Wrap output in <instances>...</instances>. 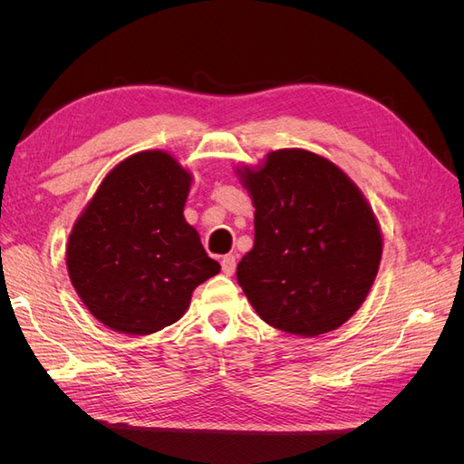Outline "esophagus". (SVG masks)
<instances>
[{
  "label": "esophagus",
  "mask_w": 464,
  "mask_h": 464,
  "mask_svg": "<svg viewBox=\"0 0 464 464\" xmlns=\"http://www.w3.org/2000/svg\"><path fill=\"white\" fill-rule=\"evenodd\" d=\"M220 265H222V273L227 275V276H232L234 271H236V257H234L232 254L224 256L222 261H220Z\"/></svg>",
  "instance_id": "obj_1"
}]
</instances>
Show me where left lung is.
<instances>
[{"label": "left lung", "instance_id": "left-lung-1", "mask_svg": "<svg viewBox=\"0 0 464 464\" xmlns=\"http://www.w3.org/2000/svg\"><path fill=\"white\" fill-rule=\"evenodd\" d=\"M256 207V242L237 285L271 327L317 336L356 314L373 285L383 240L362 191L339 166L304 149L237 170Z\"/></svg>", "mask_w": 464, "mask_h": 464}]
</instances>
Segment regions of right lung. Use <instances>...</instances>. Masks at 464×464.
I'll return each instance as SVG.
<instances>
[{"mask_svg":"<svg viewBox=\"0 0 464 464\" xmlns=\"http://www.w3.org/2000/svg\"><path fill=\"white\" fill-rule=\"evenodd\" d=\"M191 174L164 150L120 162L96 189L67 242L79 298L106 327L150 334L186 314L220 265L184 218Z\"/></svg>","mask_w":464,"mask_h":464,"instance_id":"add662e5","label":"right lung"}]
</instances>
